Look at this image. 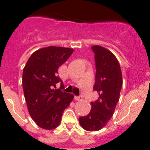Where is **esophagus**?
Masks as SVG:
<instances>
[{
    "instance_id": "esophagus-1",
    "label": "esophagus",
    "mask_w": 150,
    "mask_h": 150,
    "mask_svg": "<svg viewBox=\"0 0 150 150\" xmlns=\"http://www.w3.org/2000/svg\"><path fill=\"white\" fill-rule=\"evenodd\" d=\"M74 99L76 100H81L82 97L81 96H74Z\"/></svg>"
}]
</instances>
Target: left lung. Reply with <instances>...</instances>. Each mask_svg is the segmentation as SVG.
Segmentation results:
<instances>
[{
	"mask_svg": "<svg viewBox=\"0 0 150 150\" xmlns=\"http://www.w3.org/2000/svg\"><path fill=\"white\" fill-rule=\"evenodd\" d=\"M95 53V83L94 91L99 97L91 102V110L87 116L79 118L83 129L96 132L105 126L113 115L120 99L122 76L120 63L116 56L100 46H91Z\"/></svg>",
	"mask_w": 150,
	"mask_h": 150,
	"instance_id": "obj_1",
	"label": "left lung"
}]
</instances>
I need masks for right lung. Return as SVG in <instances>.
<instances>
[{
	"label": "right lung",
	"mask_w": 150,
	"mask_h": 150,
	"mask_svg": "<svg viewBox=\"0 0 150 150\" xmlns=\"http://www.w3.org/2000/svg\"><path fill=\"white\" fill-rule=\"evenodd\" d=\"M74 50L48 46L34 52L23 69L22 87L30 116L43 129L57 128L64 110L74 98L72 94L54 89L62 83L59 67L67 60Z\"/></svg>",
	"instance_id": "obj_1"
}]
</instances>
